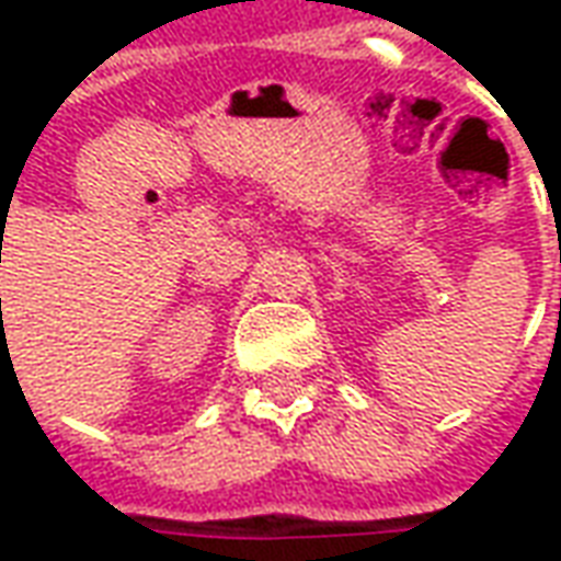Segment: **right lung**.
Wrapping results in <instances>:
<instances>
[{
	"label": "right lung",
	"mask_w": 561,
	"mask_h": 561,
	"mask_svg": "<svg viewBox=\"0 0 561 561\" xmlns=\"http://www.w3.org/2000/svg\"><path fill=\"white\" fill-rule=\"evenodd\" d=\"M0 304H2V300H0Z\"/></svg>",
	"instance_id": "right-lung-1"
}]
</instances>
